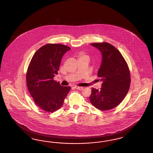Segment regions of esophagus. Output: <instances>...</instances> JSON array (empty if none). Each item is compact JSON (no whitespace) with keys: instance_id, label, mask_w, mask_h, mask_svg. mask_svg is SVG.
<instances>
[{"instance_id":"1","label":"esophagus","mask_w":153,"mask_h":153,"mask_svg":"<svg viewBox=\"0 0 153 153\" xmlns=\"http://www.w3.org/2000/svg\"><path fill=\"white\" fill-rule=\"evenodd\" d=\"M74 88L75 89H78V90H80V91L82 90V89H83V88L82 87H77V86H75V87H74Z\"/></svg>"}]
</instances>
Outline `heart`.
I'll return each instance as SVG.
<instances>
[{
	"label": "heart",
	"mask_w": 153,
	"mask_h": 153,
	"mask_svg": "<svg viewBox=\"0 0 153 153\" xmlns=\"http://www.w3.org/2000/svg\"><path fill=\"white\" fill-rule=\"evenodd\" d=\"M84 57H87L85 55L83 54H80V56H79V58H82Z\"/></svg>",
	"instance_id": "1"
}]
</instances>
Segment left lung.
<instances>
[{"mask_svg": "<svg viewBox=\"0 0 153 153\" xmlns=\"http://www.w3.org/2000/svg\"><path fill=\"white\" fill-rule=\"evenodd\" d=\"M91 45L102 53L97 76L102 84L100 90L92 88L90 102L97 109H112L122 102L129 90L131 79L128 66L121 53L112 45L106 42Z\"/></svg>", "mask_w": 153, "mask_h": 153, "instance_id": "left-lung-1", "label": "left lung"}]
</instances>
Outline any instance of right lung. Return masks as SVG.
<instances>
[{
  "instance_id": "1",
  "label": "right lung",
  "mask_w": 153,
  "mask_h": 153,
  "mask_svg": "<svg viewBox=\"0 0 153 153\" xmlns=\"http://www.w3.org/2000/svg\"><path fill=\"white\" fill-rule=\"evenodd\" d=\"M70 49L64 45L47 44L36 52L30 61L26 74L27 88L36 105L45 111L59 109L71 89L53 80L63 56Z\"/></svg>"
}]
</instances>
